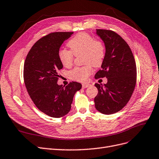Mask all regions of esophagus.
<instances>
[{
	"label": "esophagus",
	"mask_w": 159,
	"mask_h": 159,
	"mask_svg": "<svg viewBox=\"0 0 159 159\" xmlns=\"http://www.w3.org/2000/svg\"><path fill=\"white\" fill-rule=\"evenodd\" d=\"M90 86V84H89V83H83V84H82V86H83V89H86V88L89 87Z\"/></svg>",
	"instance_id": "34e87169"
}]
</instances>
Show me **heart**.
<instances>
[{
	"mask_svg": "<svg viewBox=\"0 0 159 159\" xmlns=\"http://www.w3.org/2000/svg\"><path fill=\"white\" fill-rule=\"evenodd\" d=\"M69 50L61 49L58 57L64 67H70L73 65L75 56L83 54V66L76 67L68 73L69 77L74 80L84 82L93 71L92 65L100 67L105 57V46L101 40H95L90 34L80 33L70 39L67 44Z\"/></svg>",
	"mask_w": 159,
	"mask_h": 159,
	"instance_id": "b5f03b06",
	"label": "heart"
}]
</instances>
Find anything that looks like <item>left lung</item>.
I'll list each match as a JSON object with an SVG mask.
<instances>
[{
	"instance_id": "8db88e82",
	"label": "left lung",
	"mask_w": 159,
	"mask_h": 159,
	"mask_svg": "<svg viewBox=\"0 0 159 159\" xmlns=\"http://www.w3.org/2000/svg\"><path fill=\"white\" fill-rule=\"evenodd\" d=\"M106 49L102 69L95 79L107 78L105 84H95L98 90L94 98L96 109L105 115L120 111L130 100L136 84V61L130 46L111 30L96 29Z\"/></svg>"
}]
</instances>
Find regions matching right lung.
Segmentation results:
<instances>
[{
    "mask_svg": "<svg viewBox=\"0 0 159 159\" xmlns=\"http://www.w3.org/2000/svg\"><path fill=\"white\" fill-rule=\"evenodd\" d=\"M73 32H54L38 40L27 55L23 79L34 104L43 113L54 118L67 114L75 93L82 85L70 82L64 87L58 85L59 70L63 68L58 53L63 41Z\"/></svg>",
    "mask_w": 159,
    "mask_h": 159,
    "instance_id": "right-lung-1",
    "label": "right lung"
}]
</instances>
